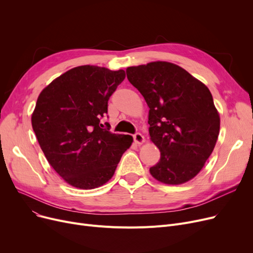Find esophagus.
I'll list each match as a JSON object with an SVG mask.
<instances>
[{"mask_svg": "<svg viewBox=\"0 0 253 253\" xmlns=\"http://www.w3.org/2000/svg\"><path fill=\"white\" fill-rule=\"evenodd\" d=\"M133 138H134V141L137 143V144H142L144 142V137L141 133H135L133 135Z\"/></svg>", "mask_w": 253, "mask_h": 253, "instance_id": "1", "label": "esophagus"}]
</instances>
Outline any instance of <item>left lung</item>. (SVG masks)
Listing matches in <instances>:
<instances>
[{
    "label": "left lung",
    "instance_id": "obj_1",
    "mask_svg": "<svg viewBox=\"0 0 253 253\" xmlns=\"http://www.w3.org/2000/svg\"><path fill=\"white\" fill-rule=\"evenodd\" d=\"M149 106L150 137L160 150L150 168L165 184L193 179L213 151L220 118L207 86L177 64L153 61L126 70Z\"/></svg>",
    "mask_w": 253,
    "mask_h": 253
}]
</instances>
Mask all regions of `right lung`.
Returning <instances> with one entry per match:
<instances>
[{
  "label": "right lung",
  "instance_id": "1",
  "mask_svg": "<svg viewBox=\"0 0 253 253\" xmlns=\"http://www.w3.org/2000/svg\"><path fill=\"white\" fill-rule=\"evenodd\" d=\"M126 75L96 65L65 72L38 97L32 126L47 161L75 188L101 187L133 138L100 128L108 101Z\"/></svg>",
  "mask_w": 253,
  "mask_h": 253
}]
</instances>
